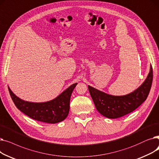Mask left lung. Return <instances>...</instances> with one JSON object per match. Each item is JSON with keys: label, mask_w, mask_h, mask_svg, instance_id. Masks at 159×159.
<instances>
[{"label": "left lung", "mask_w": 159, "mask_h": 159, "mask_svg": "<svg viewBox=\"0 0 159 159\" xmlns=\"http://www.w3.org/2000/svg\"><path fill=\"white\" fill-rule=\"evenodd\" d=\"M153 81V69L144 82L134 92L125 96H112L88 86L95 107L101 115L108 118H117L133 112L144 102L149 93Z\"/></svg>", "instance_id": "left-lung-1"}]
</instances>
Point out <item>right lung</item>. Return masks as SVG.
I'll list each match as a JSON object with an SVG mask.
<instances>
[{"mask_svg":"<svg viewBox=\"0 0 159 159\" xmlns=\"http://www.w3.org/2000/svg\"><path fill=\"white\" fill-rule=\"evenodd\" d=\"M77 83L72 85L55 99L43 103L26 102L15 95L8 87L11 99L18 109L31 118L39 122L56 124L69 115L72 93Z\"/></svg>","mask_w":159,"mask_h":159,"instance_id":"add662e5","label":"right lung"}]
</instances>
